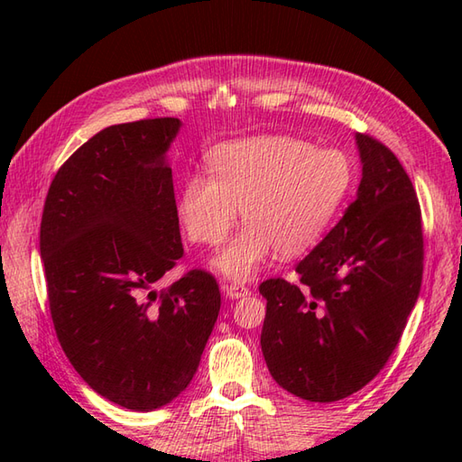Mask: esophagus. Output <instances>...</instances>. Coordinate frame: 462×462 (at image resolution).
Segmentation results:
<instances>
[{
  "mask_svg": "<svg viewBox=\"0 0 462 462\" xmlns=\"http://www.w3.org/2000/svg\"><path fill=\"white\" fill-rule=\"evenodd\" d=\"M224 291H226V296L232 298V300L244 298V296H248V293H250V290L244 286V283H224Z\"/></svg>",
  "mask_w": 462,
  "mask_h": 462,
  "instance_id": "esophagus-1",
  "label": "esophagus"
}]
</instances>
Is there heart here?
<instances>
[{
  "mask_svg": "<svg viewBox=\"0 0 462 462\" xmlns=\"http://www.w3.org/2000/svg\"><path fill=\"white\" fill-rule=\"evenodd\" d=\"M210 174H189L176 212L189 238L218 246L240 218L246 224L214 266L234 280L256 276L273 250L282 258L306 252L328 228L351 189L346 152L316 149L293 136H260L218 146Z\"/></svg>",
  "mask_w": 462,
  "mask_h": 462,
  "instance_id": "obj_1",
  "label": "heart"
}]
</instances>
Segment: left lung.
Listing matches in <instances>:
<instances>
[{
    "instance_id": "obj_1",
    "label": "left lung",
    "mask_w": 462,
    "mask_h": 462,
    "mask_svg": "<svg viewBox=\"0 0 462 462\" xmlns=\"http://www.w3.org/2000/svg\"><path fill=\"white\" fill-rule=\"evenodd\" d=\"M357 196L303 258L300 283L270 278L262 353L280 387L316 403L377 375L403 336L423 280V226L409 174L385 144L356 134Z\"/></svg>"
}]
</instances>
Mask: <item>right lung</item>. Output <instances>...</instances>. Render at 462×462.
I'll use <instances>...</instances> for the list:
<instances>
[{
	"label": "right lung",
	"instance_id": "add662e5",
	"mask_svg": "<svg viewBox=\"0 0 462 462\" xmlns=\"http://www.w3.org/2000/svg\"><path fill=\"white\" fill-rule=\"evenodd\" d=\"M174 116L106 126L49 186L39 250L57 339L87 385L113 403L154 411L189 387L220 311L214 276L182 258L172 169Z\"/></svg>",
	"mask_w": 462,
	"mask_h": 462
}]
</instances>
